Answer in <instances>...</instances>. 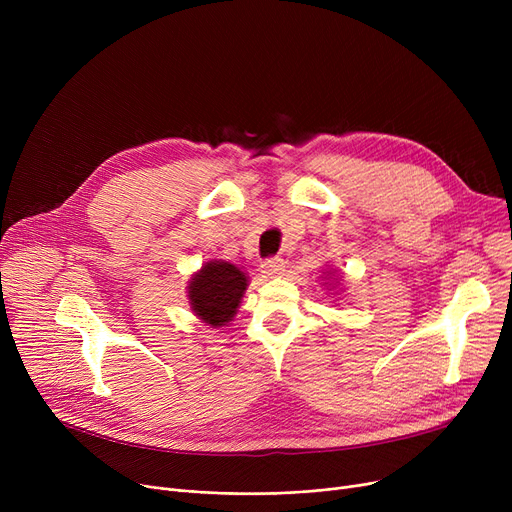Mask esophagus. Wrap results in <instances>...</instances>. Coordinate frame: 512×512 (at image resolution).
<instances>
[{"instance_id":"1","label":"esophagus","mask_w":512,"mask_h":512,"mask_svg":"<svg viewBox=\"0 0 512 512\" xmlns=\"http://www.w3.org/2000/svg\"><path fill=\"white\" fill-rule=\"evenodd\" d=\"M261 272H263L265 276H270V278L280 276V274L284 272V259H280V257H267V259L261 263Z\"/></svg>"}]
</instances>
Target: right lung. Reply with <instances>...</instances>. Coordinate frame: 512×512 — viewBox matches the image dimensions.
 Segmentation results:
<instances>
[{
  "label": "right lung",
  "mask_w": 512,
  "mask_h": 512,
  "mask_svg": "<svg viewBox=\"0 0 512 512\" xmlns=\"http://www.w3.org/2000/svg\"><path fill=\"white\" fill-rule=\"evenodd\" d=\"M247 290V276L236 265L211 261L201 267L188 286L193 311L211 326H226L234 317L242 292Z\"/></svg>",
  "instance_id": "add662e5"
}]
</instances>
